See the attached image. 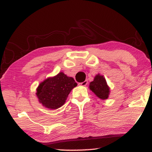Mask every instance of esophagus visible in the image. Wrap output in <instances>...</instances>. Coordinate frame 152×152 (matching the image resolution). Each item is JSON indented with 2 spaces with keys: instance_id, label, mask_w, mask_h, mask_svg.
I'll list each match as a JSON object with an SVG mask.
<instances>
[{
  "instance_id": "esophagus-1",
  "label": "esophagus",
  "mask_w": 152,
  "mask_h": 152,
  "mask_svg": "<svg viewBox=\"0 0 152 152\" xmlns=\"http://www.w3.org/2000/svg\"><path fill=\"white\" fill-rule=\"evenodd\" d=\"M87 84H88V81L85 80V81H84L83 82H80V83H79L78 85L82 86H85L87 85Z\"/></svg>"
}]
</instances>
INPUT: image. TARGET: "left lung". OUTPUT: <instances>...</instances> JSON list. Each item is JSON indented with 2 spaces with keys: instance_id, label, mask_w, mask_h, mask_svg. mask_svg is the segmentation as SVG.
<instances>
[{
  "instance_id": "left-lung-1",
  "label": "left lung",
  "mask_w": 152,
  "mask_h": 152,
  "mask_svg": "<svg viewBox=\"0 0 152 152\" xmlns=\"http://www.w3.org/2000/svg\"><path fill=\"white\" fill-rule=\"evenodd\" d=\"M89 88L100 99L106 100L110 94V87L108 86L106 79L100 74L94 76L93 81L90 82Z\"/></svg>"
}]
</instances>
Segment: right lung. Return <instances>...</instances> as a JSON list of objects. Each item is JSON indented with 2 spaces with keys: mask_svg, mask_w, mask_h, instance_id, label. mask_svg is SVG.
<instances>
[{
  "mask_svg": "<svg viewBox=\"0 0 152 152\" xmlns=\"http://www.w3.org/2000/svg\"><path fill=\"white\" fill-rule=\"evenodd\" d=\"M76 86L77 83L72 77L61 72L41 82L36 89V95L43 107L49 109H57L65 103L68 94Z\"/></svg>",
  "mask_w": 152,
  "mask_h": 152,
  "instance_id": "1",
  "label": "right lung"
}]
</instances>
